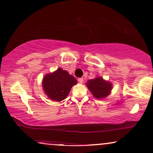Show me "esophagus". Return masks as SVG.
<instances>
[{
  "instance_id": "1",
  "label": "esophagus",
  "mask_w": 153,
  "mask_h": 153,
  "mask_svg": "<svg viewBox=\"0 0 153 153\" xmlns=\"http://www.w3.org/2000/svg\"><path fill=\"white\" fill-rule=\"evenodd\" d=\"M78 81H79V83H82L83 81V78H79V79H78Z\"/></svg>"
}]
</instances>
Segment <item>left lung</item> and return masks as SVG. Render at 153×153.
I'll return each mask as SVG.
<instances>
[{
	"mask_svg": "<svg viewBox=\"0 0 153 153\" xmlns=\"http://www.w3.org/2000/svg\"><path fill=\"white\" fill-rule=\"evenodd\" d=\"M86 85L94 97L98 99H102L108 96L112 88L111 83L103 80L102 77L89 80Z\"/></svg>",
	"mask_w": 153,
	"mask_h": 153,
	"instance_id": "obj_1",
	"label": "left lung"
}]
</instances>
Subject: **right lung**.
<instances>
[{
    "label": "right lung",
    "mask_w": 153,
    "mask_h": 153,
    "mask_svg": "<svg viewBox=\"0 0 153 153\" xmlns=\"http://www.w3.org/2000/svg\"><path fill=\"white\" fill-rule=\"evenodd\" d=\"M76 83L74 76L67 71L58 68L56 72L45 75L42 86L49 98L60 102L65 99L72 87Z\"/></svg>",
    "instance_id": "right-lung-1"
}]
</instances>
